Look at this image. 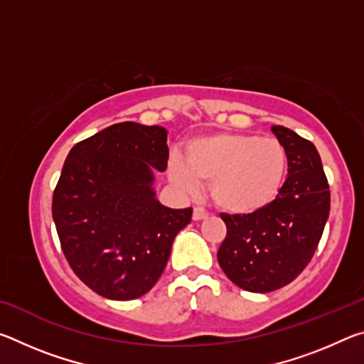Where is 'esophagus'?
<instances>
[{
  "label": "esophagus",
  "mask_w": 364,
  "mask_h": 364,
  "mask_svg": "<svg viewBox=\"0 0 364 364\" xmlns=\"http://www.w3.org/2000/svg\"><path fill=\"white\" fill-rule=\"evenodd\" d=\"M207 217H208V212H205L204 208H200V207H196V208H194V212H193V220H194V221L204 220V218H207Z\"/></svg>",
  "instance_id": "esophagus-1"
}]
</instances>
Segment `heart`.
Segmentation results:
<instances>
[{
    "mask_svg": "<svg viewBox=\"0 0 364 364\" xmlns=\"http://www.w3.org/2000/svg\"><path fill=\"white\" fill-rule=\"evenodd\" d=\"M183 159L171 160L170 180L186 191H194L197 183L208 184L217 207L232 215H252L273 204L287 175L281 141L250 133L193 138Z\"/></svg>",
    "mask_w": 364,
    "mask_h": 364,
    "instance_id": "b5f03b06",
    "label": "heart"
}]
</instances>
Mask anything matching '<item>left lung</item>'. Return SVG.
<instances>
[{
  "instance_id": "left-lung-1",
  "label": "left lung",
  "mask_w": 364,
  "mask_h": 364,
  "mask_svg": "<svg viewBox=\"0 0 364 364\" xmlns=\"http://www.w3.org/2000/svg\"><path fill=\"white\" fill-rule=\"evenodd\" d=\"M287 152V178L273 204L252 215L221 213L226 237L218 263L234 284L271 292L292 282L310 263L329 217L331 191L311 141L273 125Z\"/></svg>"
}]
</instances>
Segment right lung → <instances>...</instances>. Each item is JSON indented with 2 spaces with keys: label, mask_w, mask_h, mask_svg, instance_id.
Returning <instances> with one entry per match:
<instances>
[{
  "label": "right lung",
  "mask_w": 364,
  "mask_h": 364,
  "mask_svg": "<svg viewBox=\"0 0 364 364\" xmlns=\"http://www.w3.org/2000/svg\"><path fill=\"white\" fill-rule=\"evenodd\" d=\"M167 130L122 122L80 141L67 156L53 194L64 255L91 291L133 300L159 281L171 244L193 208L156 199L154 168L165 171Z\"/></svg>",
  "instance_id": "right-lung-1"
}]
</instances>
